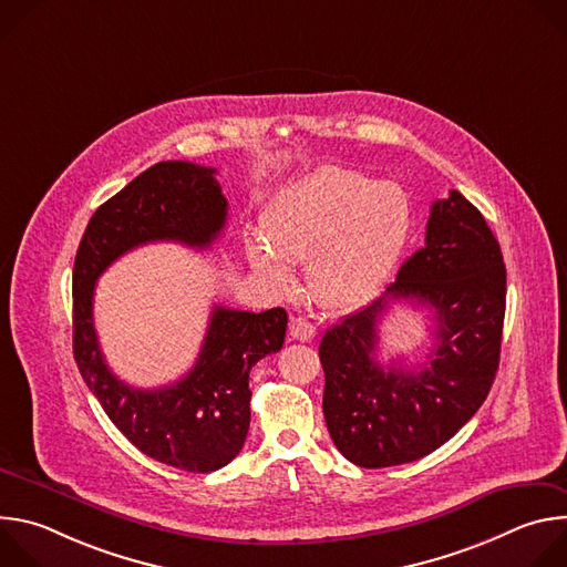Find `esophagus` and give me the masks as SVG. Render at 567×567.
Masks as SVG:
<instances>
[{"label":"esophagus","instance_id":"esophagus-1","mask_svg":"<svg viewBox=\"0 0 567 567\" xmlns=\"http://www.w3.org/2000/svg\"><path fill=\"white\" fill-rule=\"evenodd\" d=\"M289 334H291V339L293 341H311L313 337H316V326L311 320H307V318H302V316H298V318H293L291 320V326H289Z\"/></svg>","mask_w":567,"mask_h":567}]
</instances>
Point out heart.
Segmentation results:
<instances>
[{"instance_id": "b5f03b06", "label": "heart", "mask_w": 567, "mask_h": 567, "mask_svg": "<svg viewBox=\"0 0 567 567\" xmlns=\"http://www.w3.org/2000/svg\"><path fill=\"white\" fill-rule=\"evenodd\" d=\"M411 202L396 184L320 168L265 210V245L251 239L254 271L274 289L291 285L285 265L305 264L311 298L330 309L370 300L392 274L411 233Z\"/></svg>"}]
</instances>
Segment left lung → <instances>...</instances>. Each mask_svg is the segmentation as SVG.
Returning a JSON list of instances; mask_svg holds the SVG:
<instances>
[{
  "label": "left lung",
  "mask_w": 567,
  "mask_h": 567,
  "mask_svg": "<svg viewBox=\"0 0 567 567\" xmlns=\"http://www.w3.org/2000/svg\"><path fill=\"white\" fill-rule=\"evenodd\" d=\"M507 271L498 239L457 190L435 199L424 247L370 305L320 341L322 415L357 466L415 462L449 442L482 406L498 372ZM429 306L436 320L430 363L409 371L375 359L378 320L394 301Z\"/></svg>",
  "instance_id": "1"
}]
</instances>
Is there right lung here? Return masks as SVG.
I'll use <instances>...</instances> for the list:
<instances>
[{
  "label": "right lung",
  "instance_id": "right-lung-1",
  "mask_svg": "<svg viewBox=\"0 0 567 567\" xmlns=\"http://www.w3.org/2000/svg\"><path fill=\"white\" fill-rule=\"evenodd\" d=\"M215 168L161 161L107 199L90 219L73 262V357L114 426L147 457L210 473L245 446L251 368L285 343L287 311L215 305L190 372L156 390L123 383L105 363L94 328V287L123 254L147 241L206 249L226 224Z\"/></svg>",
  "mask_w": 567,
  "mask_h": 567
}]
</instances>
